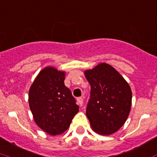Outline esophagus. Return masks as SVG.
Here are the masks:
<instances>
[{"mask_svg":"<svg viewBox=\"0 0 157 157\" xmlns=\"http://www.w3.org/2000/svg\"><path fill=\"white\" fill-rule=\"evenodd\" d=\"M77 101H78V104L80 105V106H82V105H83V98H82V97H79V98H77Z\"/></svg>","mask_w":157,"mask_h":157,"instance_id":"34e87169","label":"esophagus"}]
</instances>
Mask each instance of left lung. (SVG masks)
Listing matches in <instances>:
<instances>
[{
  "label": "left lung",
  "mask_w": 157,
  "mask_h": 157,
  "mask_svg": "<svg viewBox=\"0 0 157 157\" xmlns=\"http://www.w3.org/2000/svg\"><path fill=\"white\" fill-rule=\"evenodd\" d=\"M90 85L86 117L91 128L101 135L117 132L126 122L132 106L131 87L109 64H98L85 71Z\"/></svg>",
  "instance_id": "1"
}]
</instances>
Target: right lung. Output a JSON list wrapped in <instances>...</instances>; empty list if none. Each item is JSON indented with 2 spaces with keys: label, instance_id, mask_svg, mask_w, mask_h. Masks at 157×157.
Returning <instances> with one entry per match:
<instances>
[{
  "label": "right lung",
  "instance_id": "add662e5",
  "mask_svg": "<svg viewBox=\"0 0 157 157\" xmlns=\"http://www.w3.org/2000/svg\"><path fill=\"white\" fill-rule=\"evenodd\" d=\"M65 76L64 71L46 67L29 90V105L35 122L52 136L66 132L79 111L75 99L64 84Z\"/></svg>",
  "mask_w": 157,
  "mask_h": 157
}]
</instances>
